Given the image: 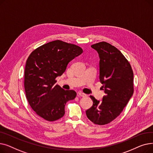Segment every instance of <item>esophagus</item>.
<instances>
[{"label":"esophagus","instance_id":"esophagus-1","mask_svg":"<svg viewBox=\"0 0 153 153\" xmlns=\"http://www.w3.org/2000/svg\"><path fill=\"white\" fill-rule=\"evenodd\" d=\"M78 95H79V96H81V97H86V96H87L86 94H84V93H82V92H79V93H78Z\"/></svg>","mask_w":153,"mask_h":153}]
</instances>
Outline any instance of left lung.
I'll return each instance as SVG.
<instances>
[{
	"instance_id": "obj_1",
	"label": "left lung",
	"mask_w": 153,
	"mask_h": 153,
	"mask_svg": "<svg viewBox=\"0 0 153 153\" xmlns=\"http://www.w3.org/2000/svg\"><path fill=\"white\" fill-rule=\"evenodd\" d=\"M99 56V79L105 95L102 101L90 97L93 105L86 115L94 124L110 123L120 114L133 94V72L130 64L117 48L103 42L92 45Z\"/></svg>"
}]
</instances>
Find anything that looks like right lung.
Returning a JSON list of instances; mask_svg holds the SVG:
<instances>
[{
	"mask_svg": "<svg viewBox=\"0 0 153 153\" xmlns=\"http://www.w3.org/2000/svg\"><path fill=\"white\" fill-rule=\"evenodd\" d=\"M82 52L77 45L55 40L30 54L26 62L24 86L30 105L38 115L50 122L64 116L66 103L75 99L76 92L56 85L55 79Z\"/></svg>",
	"mask_w": 153,
	"mask_h": 153,
	"instance_id": "right-lung-1",
	"label": "right lung"
}]
</instances>
